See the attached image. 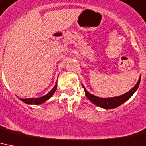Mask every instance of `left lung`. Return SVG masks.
I'll return each instance as SVG.
<instances>
[{
	"label": "left lung",
	"instance_id": "1",
	"mask_svg": "<svg viewBox=\"0 0 146 146\" xmlns=\"http://www.w3.org/2000/svg\"><path fill=\"white\" fill-rule=\"evenodd\" d=\"M140 79L141 76L139 77V79L138 82H137V83L129 92L124 94L122 95L118 96V97H113V98H104L94 96V94L88 92L87 90L85 89V88L83 86V85L82 84V87H83L84 90H85V95H86V97H87L88 99L90 101H92L94 104H95V105L100 106L101 108H104V109H106V110H111V109H114V108L119 106L131 98V96L136 92L137 88H138L139 83H140Z\"/></svg>",
	"mask_w": 146,
	"mask_h": 146
}]
</instances>
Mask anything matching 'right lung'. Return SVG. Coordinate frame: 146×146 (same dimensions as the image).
Here are the masks:
<instances>
[{"instance_id": "obj_1", "label": "right lung", "mask_w": 146, "mask_h": 146, "mask_svg": "<svg viewBox=\"0 0 146 146\" xmlns=\"http://www.w3.org/2000/svg\"><path fill=\"white\" fill-rule=\"evenodd\" d=\"M56 89H57V82L55 83L54 87L51 90L50 92H48L47 94H46V95L42 96V97H40V98H27V99H22V98H20V100L27 104H35V105H40V104H43L44 102H46V100H48V99H50V98L52 97V95L54 94V92H55Z\"/></svg>"}]
</instances>
